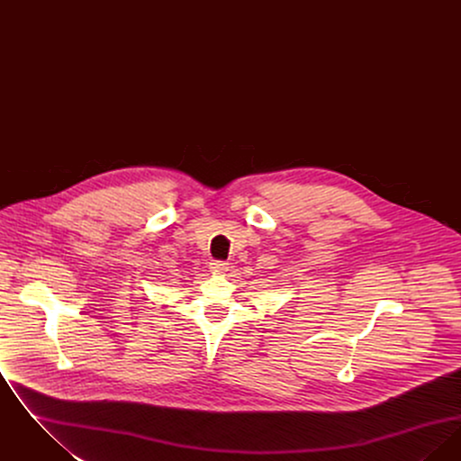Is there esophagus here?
I'll use <instances>...</instances> for the list:
<instances>
[{"label": "esophagus", "instance_id": "34e87169", "mask_svg": "<svg viewBox=\"0 0 461 461\" xmlns=\"http://www.w3.org/2000/svg\"><path fill=\"white\" fill-rule=\"evenodd\" d=\"M209 267H211V271H214V273H226L230 266H228V263H224V261H211Z\"/></svg>", "mask_w": 461, "mask_h": 461}]
</instances>
